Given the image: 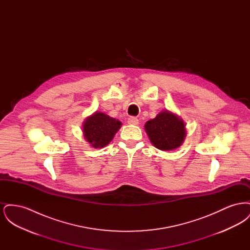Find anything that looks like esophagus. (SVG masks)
<instances>
[{"label":"esophagus","instance_id":"34e87169","mask_svg":"<svg viewBox=\"0 0 250 250\" xmlns=\"http://www.w3.org/2000/svg\"><path fill=\"white\" fill-rule=\"evenodd\" d=\"M127 122H128V124H129V125H139V120H138V118L134 117V116H131V117H129Z\"/></svg>","mask_w":250,"mask_h":250}]
</instances>
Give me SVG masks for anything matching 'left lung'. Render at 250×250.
<instances>
[{
    "mask_svg": "<svg viewBox=\"0 0 250 250\" xmlns=\"http://www.w3.org/2000/svg\"><path fill=\"white\" fill-rule=\"evenodd\" d=\"M145 130L154 146L163 151L178 148L186 137L184 122L168 111L160 112L155 119L148 121Z\"/></svg>",
    "mask_w": 250,
    "mask_h": 250,
    "instance_id": "8db88e82",
    "label": "left lung"
}]
</instances>
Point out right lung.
Masks as SVG:
<instances>
[{
  "label": "right lung",
  "instance_id": "right-lung-1",
  "mask_svg": "<svg viewBox=\"0 0 250 250\" xmlns=\"http://www.w3.org/2000/svg\"><path fill=\"white\" fill-rule=\"evenodd\" d=\"M121 122L102 112H95L85 121L84 137L95 148H102L110 143L121 127Z\"/></svg>",
  "mask_w": 250,
  "mask_h": 250
}]
</instances>
